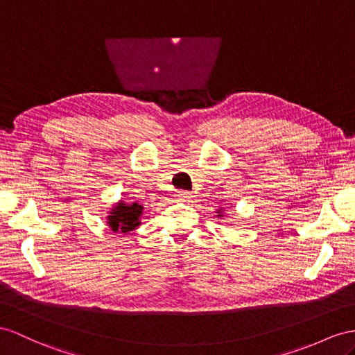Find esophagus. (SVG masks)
Wrapping results in <instances>:
<instances>
[{
    "label": "esophagus",
    "instance_id": "obj_1",
    "mask_svg": "<svg viewBox=\"0 0 355 355\" xmlns=\"http://www.w3.org/2000/svg\"><path fill=\"white\" fill-rule=\"evenodd\" d=\"M175 196H177V199H180V201H189V199L192 198V193L187 192V190H180Z\"/></svg>",
    "mask_w": 355,
    "mask_h": 355
}]
</instances>
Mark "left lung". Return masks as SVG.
Masks as SVG:
<instances>
[{"mask_svg":"<svg viewBox=\"0 0 355 355\" xmlns=\"http://www.w3.org/2000/svg\"><path fill=\"white\" fill-rule=\"evenodd\" d=\"M223 214H222V211L220 210H217V217H222Z\"/></svg>","mask_w":355,"mask_h":355,"instance_id":"1","label":"left lung"}]
</instances>
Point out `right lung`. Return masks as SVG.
<instances>
[{
    "label": "right lung",
    "instance_id": "right-lung-1",
    "mask_svg": "<svg viewBox=\"0 0 355 355\" xmlns=\"http://www.w3.org/2000/svg\"><path fill=\"white\" fill-rule=\"evenodd\" d=\"M144 207L138 202L118 201L112 205L111 211L106 216L109 230L116 234H129L141 226V216Z\"/></svg>",
    "mask_w": 355,
    "mask_h": 355
}]
</instances>
